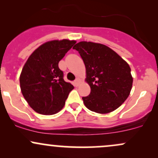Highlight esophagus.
Listing matches in <instances>:
<instances>
[{
  "label": "esophagus",
  "mask_w": 158,
  "mask_h": 158,
  "mask_svg": "<svg viewBox=\"0 0 158 158\" xmlns=\"http://www.w3.org/2000/svg\"><path fill=\"white\" fill-rule=\"evenodd\" d=\"M80 82H81L80 79H76V80L74 81V82H73L74 86H75V87H78V86H79V85H80Z\"/></svg>",
  "instance_id": "1"
}]
</instances>
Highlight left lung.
Returning <instances> with one entry per match:
<instances>
[{
    "label": "left lung",
    "mask_w": 158,
    "mask_h": 158,
    "mask_svg": "<svg viewBox=\"0 0 158 158\" xmlns=\"http://www.w3.org/2000/svg\"><path fill=\"white\" fill-rule=\"evenodd\" d=\"M73 48L79 52L84 61L85 82L91 88V94L82 98L85 106L100 114L118 108L132 88L129 64L112 48L100 43L82 41Z\"/></svg>",
    "instance_id": "8db88e82"
}]
</instances>
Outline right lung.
<instances>
[{
  "instance_id": "1",
  "label": "right lung",
  "mask_w": 158,
  "mask_h": 158,
  "mask_svg": "<svg viewBox=\"0 0 158 158\" xmlns=\"http://www.w3.org/2000/svg\"><path fill=\"white\" fill-rule=\"evenodd\" d=\"M76 43L64 39L43 43L27 58L19 82L29 106L41 115H54L62 110L74 87L63 79L58 63Z\"/></svg>"
}]
</instances>
